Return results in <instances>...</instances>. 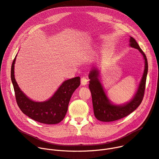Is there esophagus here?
Instances as JSON below:
<instances>
[{"label": "esophagus", "instance_id": "1", "mask_svg": "<svg viewBox=\"0 0 159 159\" xmlns=\"http://www.w3.org/2000/svg\"><path fill=\"white\" fill-rule=\"evenodd\" d=\"M87 82H88V79H87V77H83L81 79V85H83V86L86 85L87 84Z\"/></svg>", "mask_w": 159, "mask_h": 159}]
</instances>
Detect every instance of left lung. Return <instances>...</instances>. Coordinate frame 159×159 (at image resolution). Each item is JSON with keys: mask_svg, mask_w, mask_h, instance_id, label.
I'll use <instances>...</instances> for the list:
<instances>
[{"mask_svg": "<svg viewBox=\"0 0 159 159\" xmlns=\"http://www.w3.org/2000/svg\"><path fill=\"white\" fill-rule=\"evenodd\" d=\"M129 42L130 46L137 49L143 55L145 60V69L138 90L134 98L128 103L123 106H116L111 104L99 80L98 70L94 67L90 72L89 87L92 95L94 116L99 120L110 122L122 119L133 112L141 103L143 99L148 69V60L144 52L132 37H130Z\"/></svg>", "mask_w": 159, "mask_h": 159, "instance_id": "obj_1", "label": "left lung"}]
</instances>
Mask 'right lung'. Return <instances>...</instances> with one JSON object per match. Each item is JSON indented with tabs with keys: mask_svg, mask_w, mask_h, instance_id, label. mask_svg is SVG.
<instances>
[{
	"mask_svg": "<svg viewBox=\"0 0 159 159\" xmlns=\"http://www.w3.org/2000/svg\"><path fill=\"white\" fill-rule=\"evenodd\" d=\"M16 57L11 65V78L18 107L24 114L37 122L48 125L60 123L67 114L73 92L80 85V78L76 77L65 81L49 100L44 102H35L24 94L16 82L14 75Z\"/></svg>",
	"mask_w": 159,
	"mask_h": 159,
	"instance_id": "add662e5",
	"label": "right lung"
}]
</instances>
